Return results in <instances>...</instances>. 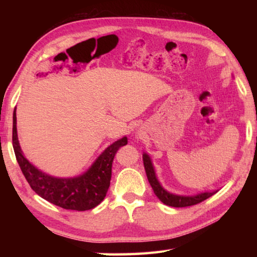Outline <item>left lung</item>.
Returning a JSON list of instances; mask_svg holds the SVG:
<instances>
[{"instance_id": "1", "label": "left lung", "mask_w": 257, "mask_h": 257, "mask_svg": "<svg viewBox=\"0 0 257 257\" xmlns=\"http://www.w3.org/2000/svg\"><path fill=\"white\" fill-rule=\"evenodd\" d=\"M143 161H144L147 179H149L150 185L152 186V188H153L154 194L158 196L161 202L165 204V205L172 207H186L196 205V204L205 201L206 198L211 197L212 195H214L216 193V191H212V193H207L206 191V193L195 195V196H180V195H173L168 193L167 190L162 188V186L160 185V182L156 179L154 168L153 165H152L150 156L147 154H144L143 155Z\"/></svg>"}]
</instances>
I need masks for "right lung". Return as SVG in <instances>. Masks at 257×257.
Returning <instances> with one entry per match:
<instances>
[{
    "label": "right lung",
    "instance_id": "add662e5",
    "mask_svg": "<svg viewBox=\"0 0 257 257\" xmlns=\"http://www.w3.org/2000/svg\"><path fill=\"white\" fill-rule=\"evenodd\" d=\"M127 137L113 143L82 176L67 179L54 178L38 170L24 156L17 135L16 110L14 111L12 144L16 159L26 180L35 193L42 198L66 210H92L103 201L110 187L113 159L120 147L127 145Z\"/></svg>",
    "mask_w": 257,
    "mask_h": 257
}]
</instances>
